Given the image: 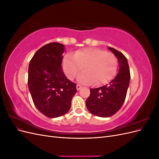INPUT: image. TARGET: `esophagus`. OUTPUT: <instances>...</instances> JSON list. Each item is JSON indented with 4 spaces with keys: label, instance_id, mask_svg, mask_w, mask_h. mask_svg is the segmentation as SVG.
<instances>
[{
    "label": "esophagus",
    "instance_id": "obj_1",
    "mask_svg": "<svg viewBox=\"0 0 159 159\" xmlns=\"http://www.w3.org/2000/svg\"><path fill=\"white\" fill-rule=\"evenodd\" d=\"M76 88H77V89H78V90H80L81 88V85H80V84H77Z\"/></svg>",
    "mask_w": 159,
    "mask_h": 159
}]
</instances>
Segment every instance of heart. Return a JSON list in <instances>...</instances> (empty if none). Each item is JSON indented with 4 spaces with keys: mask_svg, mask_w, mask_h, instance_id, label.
<instances>
[{
    "mask_svg": "<svg viewBox=\"0 0 159 159\" xmlns=\"http://www.w3.org/2000/svg\"><path fill=\"white\" fill-rule=\"evenodd\" d=\"M80 74L78 80L85 84L102 85L108 82L115 75L117 60L115 56L97 48H85L76 51L74 55L68 54L63 60V69L70 80Z\"/></svg>",
    "mask_w": 159,
    "mask_h": 159,
    "instance_id": "obj_1",
    "label": "heart"
}]
</instances>
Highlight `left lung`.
<instances>
[{
	"mask_svg": "<svg viewBox=\"0 0 159 159\" xmlns=\"http://www.w3.org/2000/svg\"><path fill=\"white\" fill-rule=\"evenodd\" d=\"M109 49L119 61L118 74L108 84L90 89V95L85 101L89 111L101 117L112 116L121 109L126 98L131 78L127 57L112 48L109 47Z\"/></svg>",
	"mask_w": 159,
	"mask_h": 159,
	"instance_id": "left-lung-1",
	"label": "left lung"
}]
</instances>
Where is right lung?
Instances as JSON below:
<instances>
[{
	"label": "right lung",
	"instance_id": "obj_1",
	"mask_svg": "<svg viewBox=\"0 0 159 159\" xmlns=\"http://www.w3.org/2000/svg\"><path fill=\"white\" fill-rule=\"evenodd\" d=\"M64 44L49 43L38 50L28 67V85L34 104L45 116H62L70 109L76 84L67 79L61 69Z\"/></svg>",
	"mask_w": 159,
	"mask_h": 159
}]
</instances>
